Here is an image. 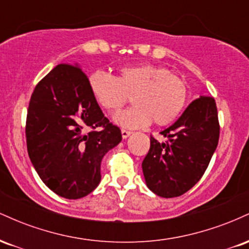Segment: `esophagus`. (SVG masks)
<instances>
[{
    "label": "esophagus",
    "instance_id": "1",
    "mask_svg": "<svg viewBox=\"0 0 249 249\" xmlns=\"http://www.w3.org/2000/svg\"><path fill=\"white\" fill-rule=\"evenodd\" d=\"M131 134H132V132H131V131L125 130V128H122V137L124 139H126L128 136H131Z\"/></svg>",
    "mask_w": 249,
    "mask_h": 249
}]
</instances>
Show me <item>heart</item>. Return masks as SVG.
<instances>
[{
    "label": "heart",
    "instance_id": "obj_1",
    "mask_svg": "<svg viewBox=\"0 0 249 249\" xmlns=\"http://www.w3.org/2000/svg\"><path fill=\"white\" fill-rule=\"evenodd\" d=\"M93 98L104 110L116 112L133 96V107L115 117L117 124L128 128L147 126L151 122L159 126L171 124L186 105V82L171 73L167 68L153 64L123 67L118 76L96 71L89 78Z\"/></svg>",
    "mask_w": 249,
    "mask_h": 249
}]
</instances>
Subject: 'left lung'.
Listing matches in <instances>:
<instances>
[{"mask_svg":"<svg viewBox=\"0 0 249 249\" xmlns=\"http://www.w3.org/2000/svg\"><path fill=\"white\" fill-rule=\"evenodd\" d=\"M160 133L167 142H159L151 136L142 173L153 193L174 198L201 179L218 146L220 125L213 97L194 99L178 121Z\"/></svg>","mask_w":249,"mask_h":249,"instance_id":"1","label":"left lung"}]
</instances>
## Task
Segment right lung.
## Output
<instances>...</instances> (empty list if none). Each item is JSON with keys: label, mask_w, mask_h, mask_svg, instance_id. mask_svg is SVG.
Returning <instances> with one entry per match:
<instances>
[{"label": "right lung", "mask_w": 249, "mask_h": 249, "mask_svg": "<svg viewBox=\"0 0 249 249\" xmlns=\"http://www.w3.org/2000/svg\"><path fill=\"white\" fill-rule=\"evenodd\" d=\"M28 154L42 181L57 196L79 199L101 181L103 157L122 141L76 65H57L31 95L25 123Z\"/></svg>", "instance_id": "add662e5"}]
</instances>
